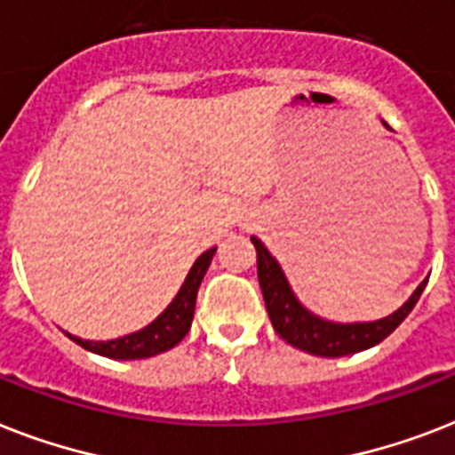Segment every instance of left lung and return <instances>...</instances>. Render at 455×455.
Returning a JSON list of instances; mask_svg holds the SVG:
<instances>
[{
	"label": "left lung",
	"instance_id": "1",
	"mask_svg": "<svg viewBox=\"0 0 455 455\" xmlns=\"http://www.w3.org/2000/svg\"><path fill=\"white\" fill-rule=\"evenodd\" d=\"M252 243L257 248V276H259V288H262L264 304L269 311L271 325L288 345L298 347L302 352L316 354V356H347V354L363 352L368 347H375L378 342L387 338L389 332L409 316L411 309L423 295L427 278L418 285L416 292L411 295L409 302L395 314L371 321V323H332L323 318L314 316L304 309L302 304L295 299L291 285L285 281L283 271L278 262L269 255V250L264 248L262 241H257L252 235Z\"/></svg>",
	"mask_w": 455,
	"mask_h": 455
}]
</instances>
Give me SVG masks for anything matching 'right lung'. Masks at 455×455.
Here are the masks:
<instances>
[{"label":"right lung","mask_w":455,"mask_h":455,"mask_svg":"<svg viewBox=\"0 0 455 455\" xmlns=\"http://www.w3.org/2000/svg\"><path fill=\"white\" fill-rule=\"evenodd\" d=\"M214 252H217V248L207 250L196 259L177 298L172 299L170 307L153 323H148L141 331L124 335V338L108 339V342H89V339L75 338L70 332H66V335L80 347L89 349V352L101 354V356H108V359H148V356L167 352L174 345H179L186 338L188 328H191L198 288L203 283L207 267L212 262Z\"/></svg>","instance_id":"add662e5"}]
</instances>
